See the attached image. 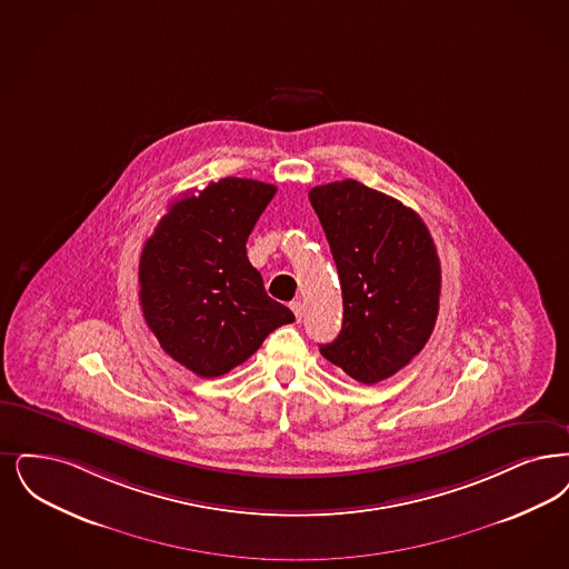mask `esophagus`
Wrapping results in <instances>:
<instances>
[{"label":"esophagus","instance_id":"esophagus-1","mask_svg":"<svg viewBox=\"0 0 569 569\" xmlns=\"http://www.w3.org/2000/svg\"><path fill=\"white\" fill-rule=\"evenodd\" d=\"M290 307H292V311H295L296 319L300 321L302 316H305V307H302V302H300V300H295Z\"/></svg>","mask_w":569,"mask_h":569}]
</instances>
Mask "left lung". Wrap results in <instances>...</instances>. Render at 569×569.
<instances>
[{
	"label": "left lung",
	"mask_w": 569,
	"mask_h": 569,
	"mask_svg": "<svg viewBox=\"0 0 569 569\" xmlns=\"http://www.w3.org/2000/svg\"><path fill=\"white\" fill-rule=\"evenodd\" d=\"M341 279V335L321 356L372 386L426 347L438 318L440 260L423 220L356 180L309 192Z\"/></svg>",
	"instance_id": "left-lung-1"
}]
</instances>
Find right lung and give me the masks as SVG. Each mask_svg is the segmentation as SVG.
<instances>
[{"label": "right lung", "mask_w": 569, "mask_h": 569, "mask_svg": "<svg viewBox=\"0 0 569 569\" xmlns=\"http://www.w3.org/2000/svg\"><path fill=\"white\" fill-rule=\"evenodd\" d=\"M273 183L222 178L171 203L139 260V302L164 353L213 379L243 365L295 313L267 295L248 237Z\"/></svg>", "instance_id": "right-lung-1"}]
</instances>
